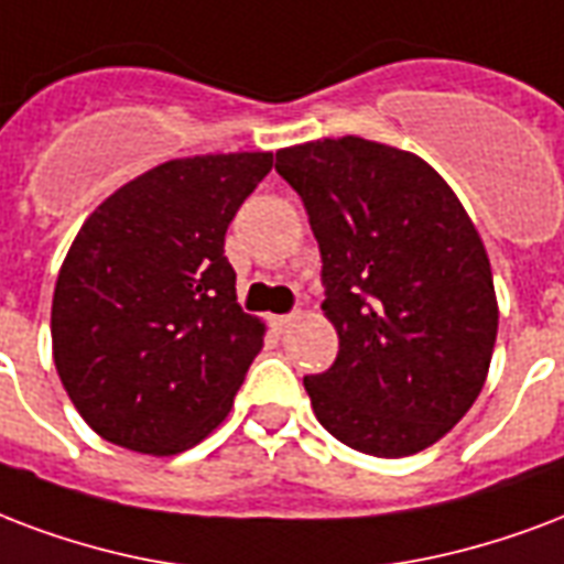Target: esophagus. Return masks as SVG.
Wrapping results in <instances>:
<instances>
[{"mask_svg": "<svg viewBox=\"0 0 564 564\" xmlns=\"http://www.w3.org/2000/svg\"><path fill=\"white\" fill-rule=\"evenodd\" d=\"M299 319V311H292V313H283V316H274L272 319V325H274V330H286L292 325V322Z\"/></svg>", "mask_w": 564, "mask_h": 564, "instance_id": "1", "label": "esophagus"}]
</instances>
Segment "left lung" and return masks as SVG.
<instances>
[{
    "label": "left lung",
    "mask_w": 564,
    "mask_h": 564,
    "mask_svg": "<svg viewBox=\"0 0 564 564\" xmlns=\"http://www.w3.org/2000/svg\"><path fill=\"white\" fill-rule=\"evenodd\" d=\"M322 253L337 360L304 376L330 435L378 458L414 455L479 397L494 339L491 263L435 167L346 135L281 150Z\"/></svg>",
    "instance_id": "1"
}]
</instances>
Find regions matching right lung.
I'll list each match as a JSON object with an SVG mask.
<instances>
[{
	"label": "right lung",
	"instance_id": "right-lung-1",
	"mask_svg": "<svg viewBox=\"0 0 564 564\" xmlns=\"http://www.w3.org/2000/svg\"><path fill=\"white\" fill-rule=\"evenodd\" d=\"M272 153L174 159L102 200L53 295V358L94 432L135 453L204 441L234 405L263 325L236 304L225 234Z\"/></svg>",
	"mask_w": 564,
	"mask_h": 564
}]
</instances>
